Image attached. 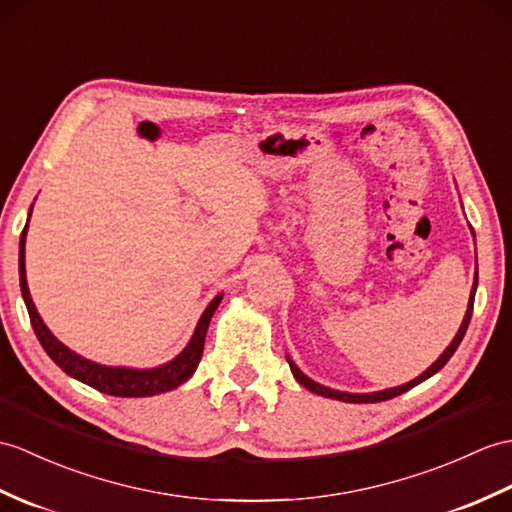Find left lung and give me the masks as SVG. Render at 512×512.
Wrapping results in <instances>:
<instances>
[{
    "mask_svg": "<svg viewBox=\"0 0 512 512\" xmlns=\"http://www.w3.org/2000/svg\"><path fill=\"white\" fill-rule=\"evenodd\" d=\"M475 285H478V277H475V283H473V288H471L467 314H465V318H462V325H460V329H458L456 338L451 340V344H449V347L443 351L441 358H438V360H436V362H434L430 368H427L425 373H421L417 379H412V382H408V384L397 386V388H388V390H379V392H366V395H355V392H340V390H334V388H327V386H320V384H316L314 379H310V377H307V375H303V373L299 371V366H296V364H294V362L288 358L290 371H292V375H294L296 382H299L301 386H305L307 390L316 392V395H320V397H329V399H338V401H347V403H377V401H386V399L397 397V395H401V392H408L410 388H414V386H419L421 382H425L427 377H432L434 373L441 371V368H443V366L449 362L451 355H454V351L458 349V344L462 342V338H465V334H467V327H469V320H471V314H473Z\"/></svg>",
    "mask_w": 512,
    "mask_h": 512,
    "instance_id": "1",
    "label": "left lung"
}]
</instances>
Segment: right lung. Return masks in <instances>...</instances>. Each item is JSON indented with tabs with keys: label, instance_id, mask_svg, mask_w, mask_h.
I'll use <instances>...</instances> for the list:
<instances>
[{
	"label": "right lung",
	"instance_id": "add662e5",
	"mask_svg": "<svg viewBox=\"0 0 512 512\" xmlns=\"http://www.w3.org/2000/svg\"><path fill=\"white\" fill-rule=\"evenodd\" d=\"M26 233H28V224L26 229L21 231V240H19V283H21L23 301H26L30 323H32L34 334H37L41 342V347L69 377H74L78 382L113 397H152L181 386L194 375L198 362L202 358V349H205V336L211 323V316L218 310L222 294H218L216 299L207 305V310L202 312L198 320L192 340H189L187 347L168 364L157 366V368H126V366H104L98 362H91L71 349H67L61 340H56L52 331L45 327L37 307H34L30 290H28V281H26Z\"/></svg>",
	"mask_w": 512,
	"mask_h": 512
}]
</instances>
